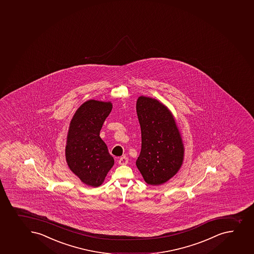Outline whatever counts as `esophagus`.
<instances>
[{
    "label": "esophagus",
    "mask_w": 254,
    "mask_h": 254,
    "mask_svg": "<svg viewBox=\"0 0 254 254\" xmlns=\"http://www.w3.org/2000/svg\"><path fill=\"white\" fill-rule=\"evenodd\" d=\"M118 163H119V165H127V164L128 163V159H127V157H126V156H123V157H121L118 160Z\"/></svg>",
    "instance_id": "obj_1"
}]
</instances>
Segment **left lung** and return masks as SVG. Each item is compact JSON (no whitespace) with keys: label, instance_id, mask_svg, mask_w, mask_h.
Here are the masks:
<instances>
[{"label":"left lung","instance_id":"1","mask_svg":"<svg viewBox=\"0 0 254 254\" xmlns=\"http://www.w3.org/2000/svg\"><path fill=\"white\" fill-rule=\"evenodd\" d=\"M141 149L136 165L146 183L159 186L173 177L183 161L184 147L173 116L154 98L136 102Z\"/></svg>","mask_w":254,"mask_h":254}]
</instances>
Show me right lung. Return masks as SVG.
<instances>
[{
	"mask_svg": "<svg viewBox=\"0 0 254 254\" xmlns=\"http://www.w3.org/2000/svg\"><path fill=\"white\" fill-rule=\"evenodd\" d=\"M112 108L110 102L87 101L76 111L69 126L66 161L82 182L92 187L102 185L114 164V159L99 136Z\"/></svg>",
	"mask_w": 254,
	"mask_h": 254,
	"instance_id": "right-lung-1",
	"label": "right lung"
}]
</instances>
